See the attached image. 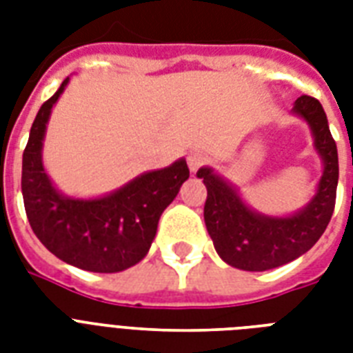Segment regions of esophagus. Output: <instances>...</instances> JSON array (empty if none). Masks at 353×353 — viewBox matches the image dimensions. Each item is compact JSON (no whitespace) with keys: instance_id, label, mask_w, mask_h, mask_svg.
Masks as SVG:
<instances>
[{"instance_id":"obj_1","label":"esophagus","mask_w":353,"mask_h":353,"mask_svg":"<svg viewBox=\"0 0 353 353\" xmlns=\"http://www.w3.org/2000/svg\"><path fill=\"white\" fill-rule=\"evenodd\" d=\"M188 161V168L192 172H198L199 168H203V166L209 165V155L205 154V152H199V150H194L190 152L187 157Z\"/></svg>"}]
</instances>
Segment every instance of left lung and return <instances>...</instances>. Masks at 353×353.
Returning <instances> with one entry per match:
<instances>
[{"label":"left lung","mask_w":353,"mask_h":353,"mask_svg":"<svg viewBox=\"0 0 353 353\" xmlns=\"http://www.w3.org/2000/svg\"><path fill=\"white\" fill-rule=\"evenodd\" d=\"M293 112L312 126L315 148L324 161V172L315 198L306 209L290 218H268L247 209L231 185L210 168L198 170L207 187L205 225L214 249L229 265L243 271H268L310 251L326 231L335 209L339 157L330 133L328 119L317 99L302 95Z\"/></svg>","instance_id":"8db88e82"}]
</instances>
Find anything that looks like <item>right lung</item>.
Masks as SVG:
<instances>
[{
	"label": "right lung",
	"mask_w": 353,
	"mask_h": 353,
	"mask_svg": "<svg viewBox=\"0 0 353 353\" xmlns=\"http://www.w3.org/2000/svg\"><path fill=\"white\" fill-rule=\"evenodd\" d=\"M41 104L23 150L21 192L38 240L63 262L93 273H117L141 262L163 210L188 179L187 161L143 174L101 199H71L57 192L41 165V141L52 104L68 85Z\"/></svg>",
	"instance_id": "right-lung-1"
}]
</instances>
